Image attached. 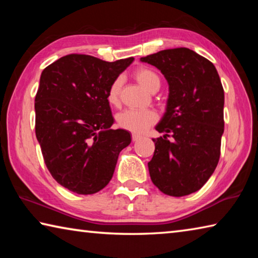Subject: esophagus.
I'll return each mask as SVG.
<instances>
[{
  "label": "esophagus",
  "instance_id": "esophagus-1",
  "mask_svg": "<svg viewBox=\"0 0 258 258\" xmlns=\"http://www.w3.org/2000/svg\"><path fill=\"white\" fill-rule=\"evenodd\" d=\"M140 138H141V137H140V135H138V134H132V141L133 142H137Z\"/></svg>",
  "mask_w": 258,
  "mask_h": 258
}]
</instances>
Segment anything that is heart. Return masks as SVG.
Wrapping results in <instances>:
<instances>
[{
  "label": "heart",
  "instance_id": "1",
  "mask_svg": "<svg viewBox=\"0 0 258 258\" xmlns=\"http://www.w3.org/2000/svg\"><path fill=\"white\" fill-rule=\"evenodd\" d=\"M134 78L140 85L145 87L149 92H157L160 87V78L155 71L148 67H140L134 72ZM121 83L119 80L113 81L109 86L107 92V102L112 107L119 104V93ZM158 119V115L154 110H137V109H126L119 112L116 117L117 125L119 127L133 133H142L155 124Z\"/></svg>",
  "mask_w": 258,
  "mask_h": 258
}]
</instances>
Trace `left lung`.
Here are the masks:
<instances>
[{"instance_id": "1", "label": "left lung", "mask_w": 258, "mask_h": 258, "mask_svg": "<svg viewBox=\"0 0 258 258\" xmlns=\"http://www.w3.org/2000/svg\"><path fill=\"white\" fill-rule=\"evenodd\" d=\"M168 83L163 118L156 126L148 163L151 181L165 195L187 196L202 189L215 171L224 132V90L211 61L186 47L143 56ZM174 139L171 143L167 137Z\"/></svg>"}]
</instances>
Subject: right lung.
Listing matches in <instances>:
<instances>
[{
  "mask_svg": "<svg viewBox=\"0 0 258 258\" xmlns=\"http://www.w3.org/2000/svg\"><path fill=\"white\" fill-rule=\"evenodd\" d=\"M134 58L108 62L68 54L42 72L35 97V133L51 175L78 195H93L111 180L119 152L131 143L111 130L107 92Z\"/></svg>",
  "mask_w": 258,
  "mask_h": 258,
  "instance_id": "right-lung-1",
  "label": "right lung"
}]
</instances>
